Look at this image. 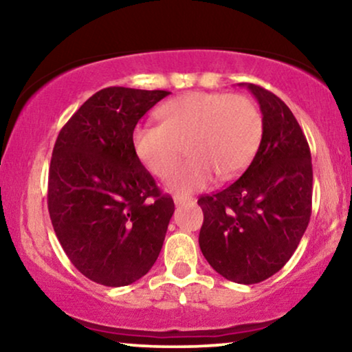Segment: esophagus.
<instances>
[{
	"instance_id": "esophagus-1",
	"label": "esophagus",
	"mask_w": 352,
	"mask_h": 352,
	"mask_svg": "<svg viewBox=\"0 0 352 352\" xmlns=\"http://www.w3.org/2000/svg\"><path fill=\"white\" fill-rule=\"evenodd\" d=\"M175 204L176 205H189V204H194V200L192 199H187V197H181V195H175Z\"/></svg>"
}]
</instances>
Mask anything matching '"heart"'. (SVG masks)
Here are the masks:
<instances>
[{
    "mask_svg": "<svg viewBox=\"0 0 352 352\" xmlns=\"http://www.w3.org/2000/svg\"><path fill=\"white\" fill-rule=\"evenodd\" d=\"M160 124H138L133 131L134 152L144 168L165 177L184 146L189 159L173 169L166 187L179 194L205 189L218 175L239 176L263 134L261 113L248 96L187 93L158 109Z\"/></svg>",
    "mask_w": 352,
    "mask_h": 352,
    "instance_id": "b5f03b06",
    "label": "heart"
}]
</instances>
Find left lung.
Returning a JSON list of instances; mask_svg holds the SVG:
<instances>
[{"instance_id": "1", "label": "left lung", "mask_w": 352, "mask_h": 352, "mask_svg": "<svg viewBox=\"0 0 352 352\" xmlns=\"http://www.w3.org/2000/svg\"><path fill=\"white\" fill-rule=\"evenodd\" d=\"M245 86L263 113V136L242 176L201 195L200 250L216 272L252 285L285 266L309 224L312 163L295 115L271 91Z\"/></svg>"}]
</instances>
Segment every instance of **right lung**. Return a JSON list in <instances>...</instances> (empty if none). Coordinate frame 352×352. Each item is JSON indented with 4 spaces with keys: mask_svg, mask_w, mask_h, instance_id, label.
<instances>
[{
    "mask_svg": "<svg viewBox=\"0 0 352 352\" xmlns=\"http://www.w3.org/2000/svg\"><path fill=\"white\" fill-rule=\"evenodd\" d=\"M168 94L100 89L72 115L54 144L47 184L52 228L72 264L100 285L139 280L163 247L175 204L138 158L133 131Z\"/></svg>",
    "mask_w": 352,
    "mask_h": 352,
    "instance_id": "add662e5",
    "label": "right lung"
}]
</instances>
